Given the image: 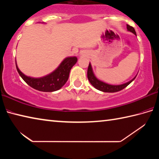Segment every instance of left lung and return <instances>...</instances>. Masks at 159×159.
<instances>
[{
    "label": "left lung",
    "instance_id": "8db88e82",
    "mask_svg": "<svg viewBox=\"0 0 159 159\" xmlns=\"http://www.w3.org/2000/svg\"><path fill=\"white\" fill-rule=\"evenodd\" d=\"M127 29L129 31H130L132 33H133L134 34L136 35L135 30H134V29L133 27V26L127 25ZM87 75H88V80H89L90 83L93 85L94 88H95L96 89H98L99 90L102 91V92H105V93H115V92H118V91H120L123 89H124V88L127 87V86L130 84V83L133 81L136 77V76L134 77L133 80H130L129 82L124 83V84H122V85H112L107 84L105 83L100 81V80H98L95 76V75H94L93 72V69H92V67H91L90 64H89V66H88Z\"/></svg>",
    "mask_w": 159,
    "mask_h": 159
}]
</instances>
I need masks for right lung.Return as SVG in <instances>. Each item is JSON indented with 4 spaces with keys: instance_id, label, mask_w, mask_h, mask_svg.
<instances>
[{
    "instance_id": "add662e5",
    "label": "right lung",
    "mask_w": 159,
    "mask_h": 159,
    "mask_svg": "<svg viewBox=\"0 0 159 159\" xmlns=\"http://www.w3.org/2000/svg\"><path fill=\"white\" fill-rule=\"evenodd\" d=\"M77 61V57L64 59L58 68L52 73L41 78H32L21 73L16 64V68L22 79L31 88L42 92H53L60 90L69 79L70 70Z\"/></svg>"
}]
</instances>
